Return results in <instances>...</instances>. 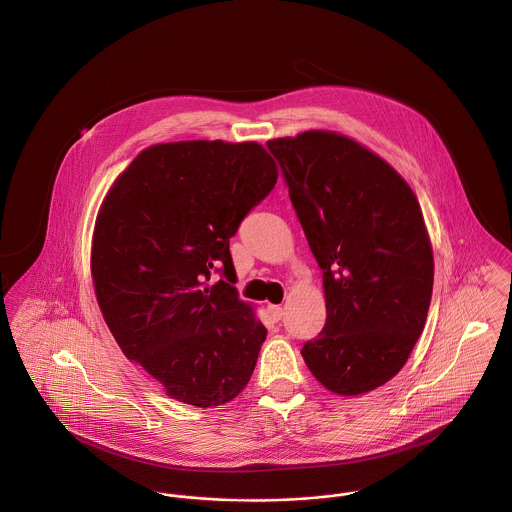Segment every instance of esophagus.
<instances>
[{
  "label": "esophagus",
  "instance_id": "1",
  "mask_svg": "<svg viewBox=\"0 0 512 512\" xmlns=\"http://www.w3.org/2000/svg\"><path fill=\"white\" fill-rule=\"evenodd\" d=\"M269 314L275 322H279L284 316V308L281 304H269Z\"/></svg>",
  "mask_w": 512,
  "mask_h": 512
}]
</instances>
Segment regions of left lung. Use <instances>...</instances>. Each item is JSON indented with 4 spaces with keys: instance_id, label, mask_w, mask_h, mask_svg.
Instances as JSON below:
<instances>
[{
    "instance_id": "left-lung-1",
    "label": "left lung",
    "mask_w": 512,
    "mask_h": 512,
    "mask_svg": "<svg viewBox=\"0 0 512 512\" xmlns=\"http://www.w3.org/2000/svg\"><path fill=\"white\" fill-rule=\"evenodd\" d=\"M267 145L324 277L326 324L300 353L330 393L375 391L408 361L430 308L434 253L418 198L383 157L336 131Z\"/></svg>"
}]
</instances>
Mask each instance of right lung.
<instances>
[{"label":"right lung","mask_w":512,"mask_h":512,"mask_svg":"<svg viewBox=\"0 0 512 512\" xmlns=\"http://www.w3.org/2000/svg\"><path fill=\"white\" fill-rule=\"evenodd\" d=\"M255 141L143 149L110 186L92 235L98 306L117 345L167 393L214 408L249 383L267 330L235 286L229 237L277 184Z\"/></svg>","instance_id":"obj_1"}]
</instances>
